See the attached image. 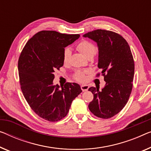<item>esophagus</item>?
Listing matches in <instances>:
<instances>
[{"label":"esophagus","instance_id":"obj_1","mask_svg":"<svg viewBox=\"0 0 151 151\" xmlns=\"http://www.w3.org/2000/svg\"><path fill=\"white\" fill-rule=\"evenodd\" d=\"M81 88L83 91H87V90H88L89 86H88V85H82L81 86Z\"/></svg>","mask_w":151,"mask_h":151}]
</instances>
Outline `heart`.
Segmentation results:
<instances>
[{"mask_svg": "<svg viewBox=\"0 0 151 151\" xmlns=\"http://www.w3.org/2000/svg\"><path fill=\"white\" fill-rule=\"evenodd\" d=\"M76 49L81 51L85 57L92 58L96 53V47L93 42L87 40H83L76 45ZM71 56V51L69 48H65L62 54L63 62L68 64ZM88 73L87 70H77L74 74L73 78L78 82H84L86 79L85 75Z\"/></svg>", "mask_w": 151, "mask_h": 151, "instance_id": "1", "label": "heart"}]
</instances>
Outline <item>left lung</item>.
<instances>
[{
	"mask_svg": "<svg viewBox=\"0 0 151 151\" xmlns=\"http://www.w3.org/2000/svg\"><path fill=\"white\" fill-rule=\"evenodd\" d=\"M97 42L99 49L98 68L106 85L102 90L91 87L93 99L88 106L94 115L102 119L111 118L122 110L132 93L134 76V61L127 42L112 31L96 30L85 34Z\"/></svg>",
	"mask_w": 151,
	"mask_h": 151,
	"instance_id": "obj_1",
	"label": "left lung"
}]
</instances>
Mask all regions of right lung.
<instances>
[{"label":"right lung","mask_w":151,"mask_h":151,"mask_svg":"<svg viewBox=\"0 0 151 151\" xmlns=\"http://www.w3.org/2000/svg\"><path fill=\"white\" fill-rule=\"evenodd\" d=\"M53 30H42L29 39L18 60L19 83L32 111L45 120L55 122L67 115L71 103L82 92L79 85H53V73L64 65L66 47L79 38Z\"/></svg>","instance_id":"add662e5"}]
</instances>
